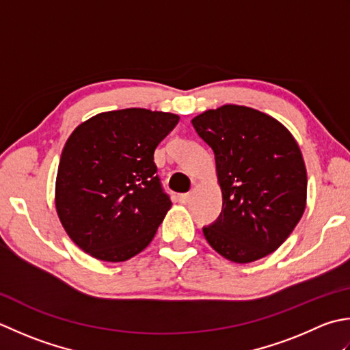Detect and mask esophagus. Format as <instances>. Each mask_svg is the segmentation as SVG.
Masks as SVG:
<instances>
[{"instance_id": "obj_1", "label": "esophagus", "mask_w": 350, "mask_h": 350, "mask_svg": "<svg viewBox=\"0 0 350 350\" xmlns=\"http://www.w3.org/2000/svg\"><path fill=\"white\" fill-rule=\"evenodd\" d=\"M178 198H180V202L181 204H189L190 199H191V193H183V195H180Z\"/></svg>"}]
</instances>
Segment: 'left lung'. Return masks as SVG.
I'll return each mask as SVG.
<instances>
[{"instance_id":"obj_1","label":"left lung","mask_w":350,"mask_h":350,"mask_svg":"<svg viewBox=\"0 0 350 350\" xmlns=\"http://www.w3.org/2000/svg\"><path fill=\"white\" fill-rule=\"evenodd\" d=\"M216 160L222 213L204 228L224 258L246 265L275 252L306 206V167L296 139L280 120L225 104L191 119Z\"/></svg>"}]
</instances>
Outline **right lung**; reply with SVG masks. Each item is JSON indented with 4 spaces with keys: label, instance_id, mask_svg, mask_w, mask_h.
I'll use <instances>...</instances> for the list:
<instances>
[{
    "label": "right lung",
    "instance_id": "right-lung-1",
    "mask_svg": "<svg viewBox=\"0 0 350 350\" xmlns=\"http://www.w3.org/2000/svg\"><path fill=\"white\" fill-rule=\"evenodd\" d=\"M180 116L148 109L104 111L66 140L55 178V210L74 243L120 262L151 243L172 202L154 163Z\"/></svg>",
    "mask_w": 350,
    "mask_h": 350
}]
</instances>
